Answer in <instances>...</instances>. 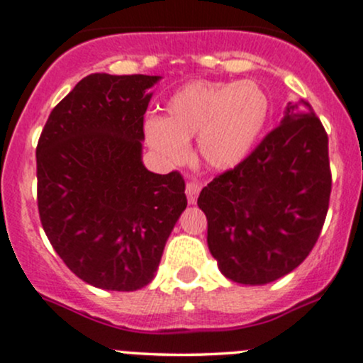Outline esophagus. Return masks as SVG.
<instances>
[{"instance_id":"obj_1","label":"esophagus","mask_w":363,"mask_h":363,"mask_svg":"<svg viewBox=\"0 0 363 363\" xmlns=\"http://www.w3.org/2000/svg\"><path fill=\"white\" fill-rule=\"evenodd\" d=\"M199 192H201V186H199L196 182H189V183H186L185 194H186V201H189V204H196L197 197H199Z\"/></svg>"}]
</instances>
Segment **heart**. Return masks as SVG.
<instances>
[{
	"instance_id": "heart-1",
	"label": "heart",
	"mask_w": 363,
	"mask_h": 363,
	"mask_svg": "<svg viewBox=\"0 0 363 363\" xmlns=\"http://www.w3.org/2000/svg\"><path fill=\"white\" fill-rule=\"evenodd\" d=\"M164 118L143 124L145 142L167 164L189 157L197 136V154L216 171L233 169L249 157L270 119L272 102L259 83L190 81L167 99Z\"/></svg>"
}]
</instances>
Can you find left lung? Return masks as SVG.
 <instances>
[{
  "label": "left lung",
  "instance_id": "8db88e82",
  "mask_svg": "<svg viewBox=\"0 0 363 363\" xmlns=\"http://www.w3.org/2000/svg\"><path fill=\"white\" fill-rule=\"evenodd\" d=\"M329 197L325 130L310 104L289 102L280 126L197 199L221 274L244 286L291 274L317 242Z\"/></svg>",
  "mask_w": 363,
  "mask_h": 363
}]
</instances>
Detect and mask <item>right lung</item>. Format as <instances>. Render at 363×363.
<instances>
[{
  "instance_id": "add662e5",
  "label": "right lung",
  "mask_w": 363,
  "mask_h": 363,
  "mask_svg": "<svg viewBox=\"0 0 363 363\" xmlns=\"http://www.w3.org/2000/svg\"><path fill=\"white\" fill-rule=\"evenodd\" d=\"M161 76L89 74L57 105L36 149L46 237L81 280L105 291L152 282L186 208L180 173L142 161L143 114Z\"/></svg>"
}]
</instances>
